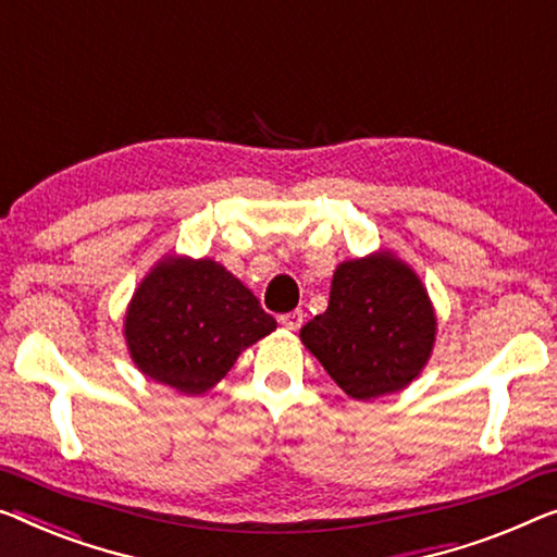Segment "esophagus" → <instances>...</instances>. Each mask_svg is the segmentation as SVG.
Segmentation results:
<instances>
[{
    "label": "esophagus",
    "mask_w": 557,
    "mask_h": 557,
    "mask_svg": "<svg viewBox=\"0 0 557 557\" xmlns=\"http://www.w3.org/2000/svg\"><path fill=\"white\" fill-rule=\"evenodd\" d=\"M302 310H295V312H287V314H282L280 318V325L285 327V330H289V332H295V330H300L302 327Z\"/></svg>",
    "instance_id": "esophagus-1"
}]
</instances>
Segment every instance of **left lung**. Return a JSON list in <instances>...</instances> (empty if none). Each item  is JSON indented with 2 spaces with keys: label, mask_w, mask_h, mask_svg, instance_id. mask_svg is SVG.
Instances as JSON below:
<instances>
[{
  "label": "left lung",
  "mask_w": 557,
  "mask_h": 557,
  "mask_svg": "<svg viewBox=\"0 0 557 557\" xmlns=\"http://www.w3.org/2000/svg\"><path fill=\"white\" fill-rule=\"evenodd\" d=\"M435 337L428 287L385 247L339 262L327 310L300 330L302 345L355 400L408 387L425 370Z\"/></svg>",
  "instance_id": "obj_1"
}]
</instances>
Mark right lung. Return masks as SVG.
<instances>
[{"label": "right lung", "mask_w": 557, "mask_h": 557, "mask_svg": "<svg viewBox=\"0 0 557 557\" xmlns=\"http://www.w3.org/2000/svg\"><path fill=\"white\" fill-rule=\"evenodd\" d=\"M277 322L225 264L168 252L149 268L124 310V343L145 377L202 395Z\"/></svg>", "instance_id": "obj_1"}]
</instances>
